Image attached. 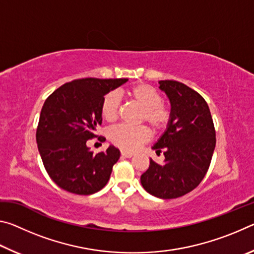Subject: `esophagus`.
<instances>
[{"mask_svg": "<svg viewBox=\"0 0 254 254\" xmlns=\"http://www.w3.org/2000/svg\"><path fill=\"white\" fill-rule=\"evenodd\" d=\"M121 156H122V157H124V158H131V157H133V153L126 152V151H122V152H121Z\"/></svg>", "mask_w": 254, "mask_h": 254, "instance_id": "1", "label": "esophagus"}]
</instances>
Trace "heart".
Wrapping results in <instances>:
<instances>
[{
    "label": "heart",
    "instance_id": "1",
    "mask_svg": "<svg viewBox=\"0 0 254 254\" xmlns=\"http://www.w3.org/2000/svg\"><path fill=\"white\" fill-rule=\"evenodd\" d=\"M130 100L142 109L141 121H145L156 132L165 131L169 127L171 117L170 107L162 102V95L153 86L149 84H136L127 91ZM101 113L106 122L113 123L120 114V97L118 94L111 92L106 94L102 102ZM151 132L144 126L136 127L119 126L110 131V140L118 148L124 151H135L149 142Z\"/></svg>",
    "mask_w": 254,
    "mask_h": 254
}]
</instances>
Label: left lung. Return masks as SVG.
<instances>
[{"label": "left lung", "mask_w": 254, "mask_h": 254, "mask_svg": "<svg viewBox=\"0 0 254 254\" xmlns=\"http://www.w3.org/2000/svg\"><path fill=\"white\" fill-rule=\"evenodd\" d=\"M160 89L171 104V121L153 145L163 151L160 165L150 159L141 184L149 194L163 199L184 196L195 189L209 168L216 144L212 114L207 103L194 89L177 80H160Z\"/></svg>", "instance_id": "1"}]
</instances>
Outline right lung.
Segmentation results:
<instances>
[{
  "label": "right lung",
  "mask_w": 254,
  "mask_h": 254,
  "mask_svg": "<svg viewBox=\"0 0 254 254\" xmlns=\"http://www.w3.org/2000/svg\"><path fill=\"white\" fill-rule=\"evenodd\" d=\"M127 78H80L60 86L42 106L36 139L49 177L60 188L77 195H91L109 182L119 149L94 153L86 145L96 137L102 123L101 106L112 89ZM104 141V136H98Z\"/></svg>",
  "instance_id": "right-lung-1"
}]
</instances>
